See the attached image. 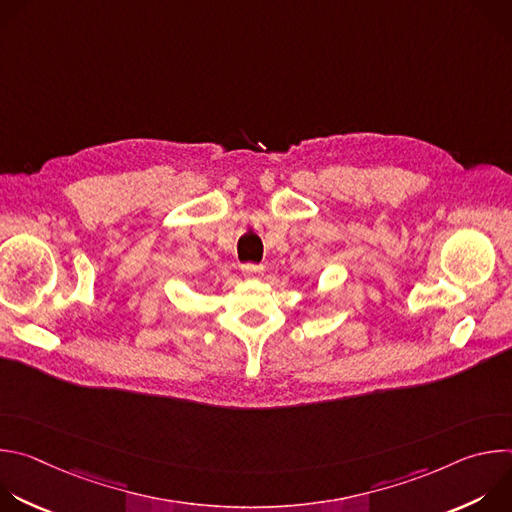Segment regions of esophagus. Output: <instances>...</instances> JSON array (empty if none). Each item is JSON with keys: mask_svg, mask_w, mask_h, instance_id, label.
Instances as JSON below:
<instances>
[{"mask_svg": "<svg viewBox=\"0 0 512 512\" xmlns=\"http://www.w3.org/2000/svg\"><path fill=\"white\" fill-rule=\"evenodd\" d=\"M263 271H265V267L259 265V263H243V265H241V273H243L245 277H261Z\"/></svg>", "mask_w": 512, "mask_h": 512, "instance_id": "obj_1", "label": "esophagus"}]
</instances>
